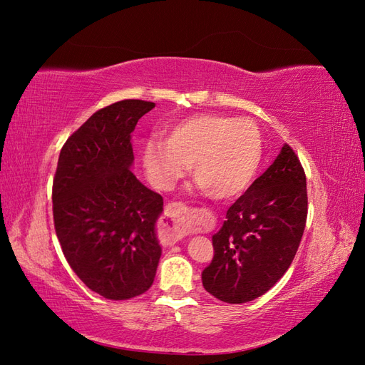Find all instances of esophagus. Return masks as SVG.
<instances>
[{"mask_svg": "<svg viewBox=\"0 0 365 365\" xmlns=\"http://www.w3.org/2000/svg\"><path fill=\"white\" fill-rule=\"evenodd\" d=\"M189 215H190V210L181 202H172L165 205L164 224L161 230L165 240L175 242L187 235Z\"/></svg>", "mask_w": 365, "mask_h": 365, "instance_id": "1", "label": "esophagus"}]
</instances>
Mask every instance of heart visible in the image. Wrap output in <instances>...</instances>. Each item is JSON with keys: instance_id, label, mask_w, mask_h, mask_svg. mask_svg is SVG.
Here are the masks:
<instances>
[{"instance_id": "1", "label": "heart", "mask_w": 365, "mask_h": 365, "mask_svg": "<svg viewBox=\"0 0 365 365\" xmlns=\"http://www.w3.org/2000/svg\"><path fill=\"white\" fill-rule=\"evenodd\" d=\"M262 153V135L254 121L196 114L173 125L165 140H149L141 161L149 181L160 190H172L192 164L201 189L215 200H230L248 189Z\"/></svg>"}]
</instances>
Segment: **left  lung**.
I'll return each mask as SVG.
<instances>
[{"label": "left lung", "mask_w": 365, "mask_h": 365, "mask_svg": "<svg viewBox=\"0 0 365 365\" xmlns=\"http://www.w3.org/2000/svg\"><path fill=\"white\" fill-rule=\"evenodd\" d=\"M307 216L306 176L295 152L283 145L277 158L228 208L213 235L215 256L202 284L217 300H256L288 271Z\"/></svg>", "instance_id": "obj_1"}]
</instances>
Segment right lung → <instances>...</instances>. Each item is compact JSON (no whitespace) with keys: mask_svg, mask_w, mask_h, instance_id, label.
Segmentation results:
<instances>
[{"mask_svg":"<svg viewBox=\"0 0 365 365\" xmlns=\"http://www.w3.org/2000/svg\"><path fill=\"white\" fill-rule=\"evenodd\" d=\"M155 103L121 101L97 111L65 143L53 181V217L63 256L88 288L129 300L155 279L161 195L132 173V132Z\"/></svg>","mask_w":365,"mask_h":365,"instance_id":"add662e5","label":"right lung"}]
</instances>
